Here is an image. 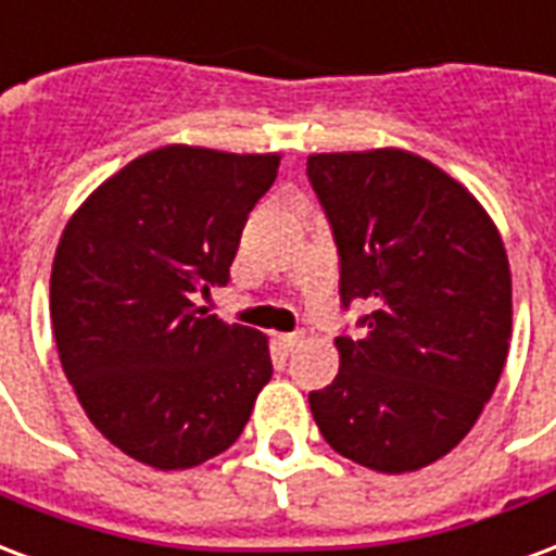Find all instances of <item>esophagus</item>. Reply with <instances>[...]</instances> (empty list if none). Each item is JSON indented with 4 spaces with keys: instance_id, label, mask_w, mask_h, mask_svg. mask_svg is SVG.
Returning a JSON list of instances; mask_svg holds the SVG:
<instances>
[{
    "instance_id": "1",
    "label": "esophagus",
    "mask_w": 556,
    "mask_h": 556,
    "mask_svg": "<svg viewBox=\"0 0 556 556\" xmlns=\"http://www.w3.org/2000/svg\"><path fill=\"white\" fill-rule=\"evenodd\" d=\"M300 341H303V336H300V332H282V336H277V344L282 353L294 351Z\"/></svg>"
}]
</instances>
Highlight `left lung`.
<instances>
[{"instance_id": "left-lung-1", "label": "left lung", "mask_w": 556, "mask_h": 556, "mask_svg": "<svg viewBox=\"0 0 556 556\" xmlns=\"http://www.w3.org/2000/svg\"><path fill=\"white\" fill-rule=\"evenodd\" d=\"M339 250V377L309 394L332 451L382 475L425 468L475 427L504 371L513 282L504 241L466 188L404 150L306 162Z\"/></svg>"}]
</instances>
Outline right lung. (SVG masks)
<instances>
[{
  "mask_svg": "<svg viewBox=\"0 0 556 556\" xmlns=\"http://www.w3.org/2000/svg\"><path fill=\"white\" fill-rule=\"evenodd\" d=\"M279 155L162 147L102 182L61 236L49 312L61 368L111 445L162 471L224 454L274 365L262 332L194 300L229 282Z\"/></svg>",
  "mask_w": 556,
  "mask_h": 556,
  "instance_id": "add662e5",
  "label": "right lung"
}]
</instances>
